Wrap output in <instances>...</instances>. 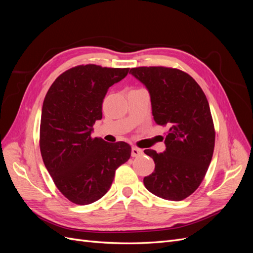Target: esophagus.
<instances>
[{
    "mask_svg": "<svg viewBox=\"0 0 253 253\" xmlns=\"http://www.w3.org/2000/svg\"><path fill=\"white\" fill-rule=\"evenodd\" d=\"M141 154H142V150L141 149L137 148V147H133L132 148V156L133 157H137V156H139Z\"/></svg>",
    "mask_w": 253,
    "mask_h": 253,
    "instance_id": "1",
    "label": "esophagus"
}]
</instances>
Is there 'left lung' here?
Wrapping results in <instances>:
<instances>
[{
	"label": "left lung",
	"instance_id": "1",
	"mask_svg": "<svg viewBox=\"0 0 253 253\" xmlns=\"http://www.w3.org/2000/svg\"><path fill=\"white\" fill-rule=\"evenodd\" d=\"M129 74L149 90L156 124L169 127L165 152L144 150L155 163L144 186L164 200H185L201 185L213 155L215 131L208 100L197 82L176 68L142 66Z\"/></svg>",
	"mask_w": 253,
	"mask_h": 253
}]
</instances>
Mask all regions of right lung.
I'll return each instance as SVG.
<instances>
[{"mask_svg": "<svg viewBox=\"0 0 253 253\" xmlns=\"http://www.w3.org/2000/svg\"><path fill=\"white\" fill-rule=\"evenodd\" d=\"M129 68L95 64L71 68L53 81L45 96L40 125L43 163L68 201L89 205L108 192L116 169L127 162L131 147L93 138V126L102 118L108 89Z\"/></svg>", "mask_w": 253, "mask_h": 253, "instance_id": "1", "label": "right lung"}]
</instances>
